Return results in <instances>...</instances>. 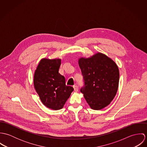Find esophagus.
Here are the masks:
<instances>
[{"label": "esophagus", "instance_id": "1", "mask_svg": "<svg viewBox=\"0 0 147 147\" xmlns=\"http://www.w3.org/2000/svg\"><path fill=\"white\" fill-rule=\"evenodd\" d=\"M74 90H75V91H76V92H78V90H79V88H78V85H74Z\"/></svg>", "mask_w": 147, "mask_h": 147}]
</instances>
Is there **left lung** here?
Segmentation results:
<instances>
[{
	"label": "left lung",
	"mask_w": 147,
	"mask_h": 147,
	"mask_svg": "<svg viewBox=\"0 0 147 147\" xmlns=\"http://www.w3.org/2000/svg\"><path fill=\"white\" fill-rule=\"evenodd\" d=\"M84 79L80 91L89 106L101 110L109 105L115 96L119 85V69L111 59L98 53L79 59Z\"/></svg>",
	"instance_id": "1"
}]
</instances>
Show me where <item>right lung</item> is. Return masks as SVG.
<instances>
[{
    "instance_id": "right-lung-1",
    "label": "right lung",
    "mask_w": 147,
    "mask_h": 147,
    "mask_svg": "<svg viewBox=\"0 0 147 147\" xmlns=\"http://www.w3.org/2000/svg\"><path fill=\"white\" fill-rule=\"evenodd\" d=\"M61 59H42L34 75V86L43 104L57 110L62 109L74 91L67 86L64 77L59 73Z\"/></svg>"
}]
</instances>
